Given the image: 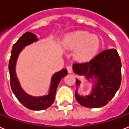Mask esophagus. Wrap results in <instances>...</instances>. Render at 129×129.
I'll return each instance as SVG.
<instances>
[{"instance_id":"esophagus-1","label":"esophagus","mask_w":129,"mask_h":129,"mask_svg":"<svg viewBox=\"0 0 129 129\" xmlns=\"http://www.w3.org/2000/svg\"><path fill=\"white\" fill-rule=\"evenodd\" d=\"M67 71H68V72L69 73H71L73 72V69H72V67L71 66H67Z\"/></svg>"}]
</instances>
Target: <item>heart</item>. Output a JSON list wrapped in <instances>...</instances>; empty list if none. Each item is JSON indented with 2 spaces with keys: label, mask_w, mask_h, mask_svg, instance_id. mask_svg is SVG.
I'll use <instances>...</instances> for the list:
<instances>
[{
  "label": "heart",
  "mask_w": 129,
  "mask_h": 129,
  "mask_svg": "<svg viewBox=\"0 0 129 129\" xmlns=\"http://www.w3.org/2000/svg\"><path fill=\"white\" fill-rule=\"evenodd\" d=\"M63 46L66 48L76 50V56L79 60H88L98 53L100 41L97 36L88 32L78 30L65 37Z\"/></svg>",
  "instance_id": "b5f03b06"
}]
</instances>
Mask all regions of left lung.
Segmentation results:
<instances>
[{
    "instance_id": "1",
    "label": "left lung",
    "mask_w": 129,
    "mask_h": 129,
    "mask_svg": "<svg viewBox=\"0 0 129 129\" xmlns=\"http://www.w3.org/2000/svg\"><path fill=\"white\" fill-rule=\"evenodd\" d=\"M74 72L84 75L88 79L94 77L96 84L89 95L80 96L76 91V99L80 104L87 108H100L109 103L115 95L121 83V61L116 49L101 52L86 63H76L73 66ZM78 86L80 82L76 80Z\"/></svg>"
}]
</instances>
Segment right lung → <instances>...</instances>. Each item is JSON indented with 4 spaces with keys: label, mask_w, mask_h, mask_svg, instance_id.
Segmentation results:
<instances>
[{
    "label": "right lung",
    "mask_w": 129,
    "mask_h": 129,
    "mask_svg": "<svg viewBox=\"0 0 129 129\" xmlns=\"http://www.w3.org/2000/svg\"><path fill=\"white\" fill-rule=\"evenodd\" d=\"M38 40L35 34L26 32L20 37L12 48L11 56L9 60V73H10V83L11 87L13 93L17 99L27 109L30 110H44L50 107L55 101L56 91L58 85L59 84L62 78L65 77L68 71L66 69H63L59 72L56 73L51 79V85L50 88V93L48 95L41 97H33L25 93L20 86L18 78L16 74V63L17 58L23 47L28 46L33 42H36Z\"/></svg>",
    "instance_id": "obj_1"
}]
</instances>
